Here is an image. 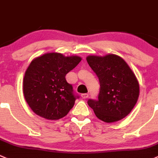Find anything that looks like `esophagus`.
<instances>
[{"label":"esophagus","mask_w":158,"mask_h":158,"mask_svg":"<svg viewBox=\"0 0 158 158\" xmlns=\"http://www.w3.org/2000/svg\"><path fill=\"white\" fill-rule=\"evenodd\" d=\"M81 97H82L83 99H87V97H89V94H81Z\"/></svg>","instance_id":"34e87169"}]
</instances>
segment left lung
Here are the masks:
<instances>
[{
    "label": "left lung",
    "instance_id": "1",
    "mask_svg": "<svg viewBox=\"0 0 158 158\" xmlns=\"http://www.w3.org/2000/svg\"><path fill=\"white\" fill-rule=\"evenodd\" d=\"M87 61L100 84L98 100L87 103L105 123L119 121L131 113L139 97L135 74L123 58L114 54L88 55Z\"/></svg>",
    "mask_w": 158,
    "mask_h": 158
}]
</instances>
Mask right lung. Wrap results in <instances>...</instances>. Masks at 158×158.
<instances>
[{
	"label": "right lung",
	"mask_w": 158,
	"mask_h": 158,
	"mask_svg": "<svg viewBox=\"0 0 158 158\" xmlns=\"http://www.w3.org/2000/svg\"><path fill=\"white\" fill-rule=\"evenodd\" d=\"M81 59L77 55L48 52L31 61L24 75L23 92L35 114L49 120L60 119L68 114L76 97L65 75Z\"/></svg>",
	"instance_id": "add662e5"
}]
</instances>
